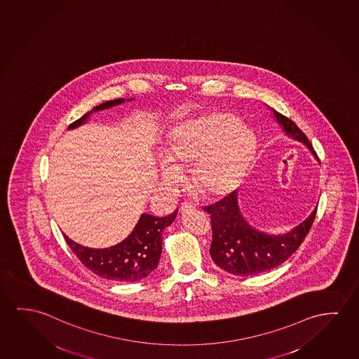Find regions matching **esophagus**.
Wrapping results in <instances>:
<instances>
[{
    "label": "esophagus",
    "mask_w": 359,
    "mask_h": 359,
    "mask_svg": "<svg viewBox=\"0 0 359 359\" xmlns=\"http://www.w3.org/2000/svg\"><path fill=\"white\" fill-rule=\"evenodd\" d=\"M180 210H182V212H188V211L194 210V205L191 204V203L185 201V203H182V206H180Z\"/></svg>",
    "instance_id": "esophagus-1"
}]
</instances>
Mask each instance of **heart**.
Returning a JSON list of instances; mask_svg holds the SVG:
<instances>
[{
  "instance_id": "1",
  "label": "heart",
  "mask_w": 359,
  "mask_h": 359,
  "mask_svg": "<svg viewBox=\"0 0 359 359\" xmlns=\"http://www.w3.org/2000/svg\"><path fill=\"white\" fill-rule=\"evenodd\" d=\"M256 145L254 132L232 113L217 111L185 121L164 150L168 164L161 166V180L177 187L182 182L177 168L191 164V182L200 193L225 195L236 188L251 165Z\"/></svg>"
}]
</instances>
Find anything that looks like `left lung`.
Here are the masks:
<instances>
[{
    "label": "left lung",
    "mask_w": 359,
    "mask_h": 359,
    "mask_svg": "<svg viewBox=\"0 0 359 359\" xmlns=\"http://www.w3.org/2000/svg\"><path fill=\"white\" fill-rule=\"evenodd\" d=\"M276 121L288 138L304 144L316 159L318 156L302 130L287 116L272 109ZM211 219V259L216 265L236 276H252L283 264L304 243L315 220L317 208L291 231L270 235L251 226L243 217L238 203V190L215 204L205 206Z\"/></svg>",
    "instance_id": "1"
}]
</instances>
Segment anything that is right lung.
<instances>
[{"instance_id":"right-lung-1","label":"right lung","mask_w":359,"mask_h":359,"mask_svg":"<svg viewBox=\"0 0 359 359\" xmlns=\"http://www.w3.org/2000/svg\"><path fill=\"white\" fill-rule=\"evenodd\" d=\"M127 100H133V98ZM124 102V98H119L97 105L78 121H73L68 129H74L84 124L94 111L108 109ZM177 214V209L164 217L142 214L129 236L111 248H86L74 243L65 233L63 236L83 265L97 276L111 281L137 282L156 269L161 255V233L165 227L170 226Z\"/></svg>"}]
</instances>
